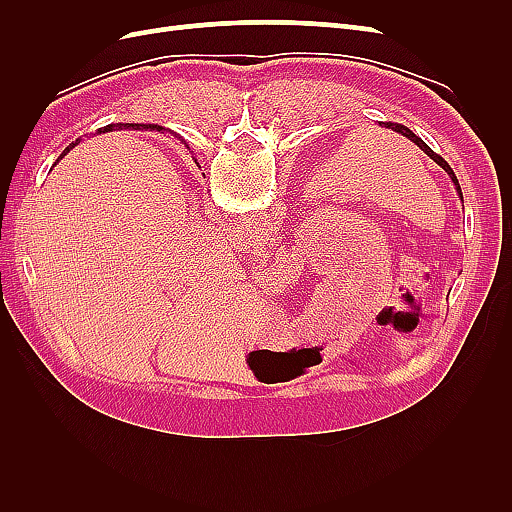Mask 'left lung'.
I'll return each mask as SVG.
<instances>
[{
  "label": "left lung",
  "mask_w": 512,
  "mask_h": 512,
  "mask_svg": "<svg viewBox=\"0 0 512 512\" xmlns=\"http://www.w3.org/2000/svg\"><path fill=\"white\" fill-rule=\"evenodd\" d=\"M380 126H384V128H389V130H393V132H397V134H401V136H406L408 138V141H412L416 147H421L425 153H427V156L433 160V162H436L438 166H442L444 170H446V173L448 175H451V179H453V183L457 185V192H459V196H461V188H459V181H457V177H455V173H453V168L451 166H448L440 156H438V153H433L425 143H423V138H418L412 130H408L406 126H401V123H391V121H380ZM461 200H463V196H461Z\"/></svg>",
  "instance_id": "obj_1"
}]
</instances>
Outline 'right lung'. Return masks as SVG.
<instances>
[{"instance_id": "add662e5", "label": "right lung", "mask_w": 512, "mask_h": 512, "mask_svg": "<svg viewBox=\"0 0 512 512\" xmlns=\"http://www.w3.org/2000/svg\"><path fill=\"white\" fill-rule=\"evenodd\" d=\"M119 126H121V123H119ZM123 128H134V130H141V126H138V123H126V126H123ZM143 128H151V130H153V128H156V126H151V123H149V126H143ZM106 130H113V126H108ZM158 130H162V128H158ZM72 147H74V143H72V145H70V147H68L64 153H61V156H66V153H68Z\"/></svg>"}]
</instances>
